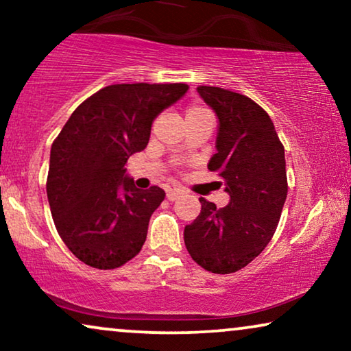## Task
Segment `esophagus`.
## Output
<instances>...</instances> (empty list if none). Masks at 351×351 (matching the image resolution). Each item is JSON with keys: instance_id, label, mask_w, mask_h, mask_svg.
Here are the masks:
<instances>
[{"instance_id": "esophagus-1", "label": "esophagus", "mask_w": 351, "mask_h": 351, "mask_svg": "<svg viewBox=\"0 0 351 351\" xmlns=\"http://www.w3.org/2000/svg\"><path fill=\"white\" fill-rule=\"evenodd\" d=\"M180 195H182V190H179V189H174V190H167V195H166V198L169 199V201H176L177 198H179Z\"/></svg>"}]
</instances>
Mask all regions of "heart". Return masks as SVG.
Returning <instances> with one entry per match:
<instances>
[{"mask_svg":"<svg viewBox=\"0 0 351 351\" xmlns=\"http://www.w3.org/2000/svg\"><path fill=\"white\" fill-rule=\"evenodd\" d=\"M210 112L208 108L201 107V105H190V107H186L185 110V123H190V121H195V119H199L203 117H209Z\"/></svg>","mask_w":351,"mask_h":351,"instance_id":"heart-1","label":"heart"}]
</instances>
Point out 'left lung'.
I'll return each mask as SVG.
<instances>
[{"label": "left lung", "instance_id": "obj_1", "mask_svg": "<svg viewBox=\"0 0 351 351\" xmlns=\"http://www.w3.org/2000/svg\"><path fill=\"white\" fill-rule=\"evenodd\" d=\"M196 89L219 117L217 153L208 169L222 179L230 203L217 208L199 198L201 213L184 239L199 267L228 275L251 263L276 232L287 195L285 147L252 99L214 86Z\"/></svg>", "mask_w": 351, "mask_h": 351}]
</instances>
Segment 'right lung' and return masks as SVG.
Wrapping results in <instances>:
<instances>
[{
    "mask_svg": "<svg viewBox=\"0 0 351 351\" xmlns=\"http://www.w3.org/2000/svg\"><path fill=\"white\" fill-rule=\"evenodd\" d=\"M186 89L184 83L107 86L78 105L52 142L51 214L62 241L86 265L113 270L141 252L166 193L156 185L138 190L124 166L147 147L153 119Z\"/></svg>",
    "mask_w": 351,
    "mask_h": 351,
    "instance_id": "right-lung-1",
    "label": "right lung"
}]
</instances>
